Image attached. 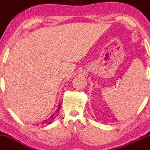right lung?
Wrapping results in <instances>:
<instances>
[{"label":"right lung","mask_w":150,"mask_h":150,"mask_svg":"<svg viewBox=\"0 0 150 150\" xmlns=\"http://www.w3.org/2000/svg\"><path fill=\"white\" fill-rule=\"evenodd\" d=\"M60 108H61V105L59 104V106H58V108L56 109V111L53 113V114H52L51 116H50V117H49L48 119H47V120H44V121L42 122L41 123V125H49L50 124V123H52L53 122V120H55V118H56V117H57L58 114H59V110H60Z\"/></svg>","instance_id":"right-lung-1"}]
</instances>
